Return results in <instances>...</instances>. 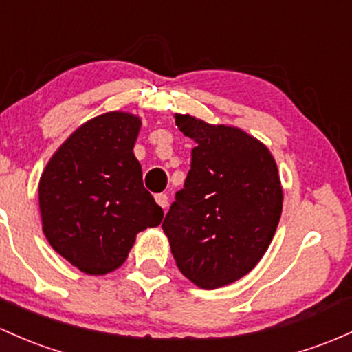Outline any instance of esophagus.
<instances>
[{"instance_id": "obj_1", "label": "esophagus", "mask_w": 352, "mask_h": 352, "mask_svg": "<svg viewBox=\"0 0 352 352\" xmlns=\"http://www.w3.org/2000/svg\"><path fill=\"white\" fill-rule=\"evenodd\" d=\"M155 200H157V204L162 208H167L168 207V195L167 194H157L155 195Z\"/></svg>"}]
</instances>
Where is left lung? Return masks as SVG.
I'll use <instances>...</instances> for the list:
<instances>
[{"instance_id":"8db88e82","label":"left lung","mask_w":352,"mask_h":352,"mask_svg":"<svg viewBox=\"0 0 352 352\" xmlns=\"http://www.w3.org/2000/svg\"><path fill=\"white\" fill-rule=\"evenodd\" d=\"M192 138L190 170L165 215L177 267L202 289L235 283L257 265L283 214V188L267 146L242 130L175 115Z\"/></svg>"}]
</instances>
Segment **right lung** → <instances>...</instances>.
Masks as SVG:
<instances>
[{
  "instance_id": "right-lung-1",
  "label": "right lung",
  "mask_w": 352,
  "mask_h": 352,
  "mask_svg": "<svg viewBox=\"0 0 352 352\" xmlns=\"http://www.w3.org/2000/svg\"><path fill=\"white\" fill-rule=\"evenodd\" d=\"M140 123L122 111L83 123L56 150L40 179L46 239L90 276L120 267L135 235L164 219L133 155Z\"/></svg>"
}]
</instances>
